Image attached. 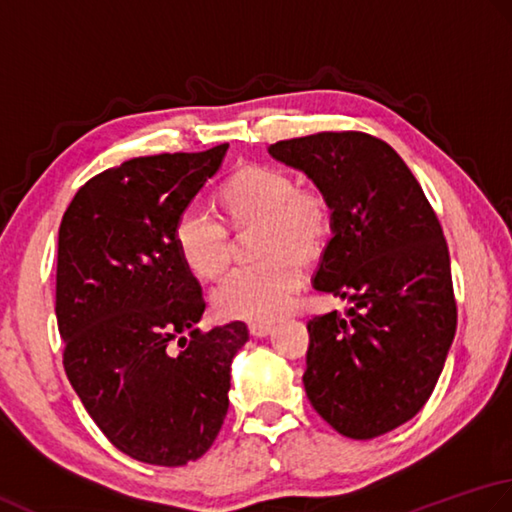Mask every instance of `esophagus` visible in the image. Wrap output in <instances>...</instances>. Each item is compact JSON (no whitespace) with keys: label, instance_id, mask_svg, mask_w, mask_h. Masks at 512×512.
Listing matches in <instances>:
<instances>
[{"label":"esophagus","instance_id":"1","mask_svg":"<svg viewBox=\"0 0 512 512\" xmlns=\"http://www.w3.org/2000/svg\"><path fill=\"white\" fill-rule=\"evenodd\" d=\"M271 322H263V320H252V322H247V329H249V333H252L254 338H265L267 333L271 331Z\"/></svg>","mask_w":512,"mask_h":512}]
</instances>
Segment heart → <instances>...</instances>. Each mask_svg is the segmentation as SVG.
<instances>
[{
  "mask_svg": "<svg viewBox=\"0 0 512 512\" xmlns=\"http://www.w3.org/2000/svg\"><path fill=\"white\" fill-rule=\"evenodd\" d=\"M225 227L252 234V256L260 263L236 271L214 291L218 316L236 320H274L283 316L298 291L305 267L329 247L333 205L314 185H296L294 174L269 163L236 168L214 194ZM176 256L203 283L221 278L232 243L221 225L205 216L183 214L174 225Z\"/></svg>",
  "mask_w": 512,
  "mask_h": 512,
  "instance_id": "b5f03b06",
  "label": "heart"
}]
</instances>
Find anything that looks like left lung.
I'll list each match as a JSON object with an SVG mask.
<instances>
[{
    "label": "left lung",
    "instance_id": "1",
    "mask_svg": "<svg viewBox=\"0 0 512 512\" xmlns=\"http://www.w3.org/2000/svg\"><path fill=\"white\" fill-rule=\"evenodd\" d=\"M329 196L333 236L314 287L353 307L307 322L311 406L351 440L398 429L437 384L457 327L446 238L420 183L389 143L318 132L269 145Z\"/></svg>",
    "mask_w": 512,
    "mask_h": 512
}]
</instances>
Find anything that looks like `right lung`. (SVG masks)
<instances>
[{
  "instance_id": "1",
  "label": "right lung",
  "mask_w": 512,
  "mask_h": 512,
  "mask_svg": "<svg viewBox=\"0 0 512 512\" xmlns=\"http://www.w3.org/2000/svg\"><path fill=\"white\" fill-rule=\"evenodd\" d=\"M227 148L125 161L79 187L61 218L55 314L66 375L103 435L145 464L207 453L227 415L229 367L249 340L238 320L196 329L201 285L172 243Z\"/></svg>"
}]
</instances>
